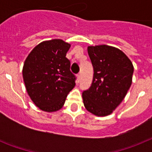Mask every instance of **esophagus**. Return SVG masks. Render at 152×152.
Returning a JSON list of instances; mask_svg holds the SVG:
<instances>
[{
  "label": "esophagus",
  "instance_id": "1",
  "mask_svg": "<svg viewBox=\"0 0 152 152\" xmlns=\"http://www.w3.org/2000/svg\"><path fill=\"white\" fill-rule=\"evenodd\" d=\"M80 78H81V75L80 74H78V75H77V82H80Z\"/></svg>",
  "mask_w": 152,
  "mask_h": 152
}]
</instances>
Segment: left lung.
Masks as SVG:
<instances>
[{"mask_svg":"<svg viewBox=\"0 0 152 152\" xmlns=\"http://www.w3.org/2000/svg\"><path fill=\"white\" fill-rule=\"evenodd\" d=\"M88 52L94 76L90 88L83 91V105L90 113L105 117L113 113L125 97L134 69L129 58L113 46H88Z\"/></svg>","mask_w":152,"mask_h":152,"instance_id":"8db88e82","label":"left lung"}]
</instances>
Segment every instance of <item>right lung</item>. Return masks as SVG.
Returning a JSON list of instances; mask_svg holds the SVG:
<instances>
[{
  "label": "right lung",
  "instance_id": "1",
  "mask_svg": "<svg viewBox=\"0 0 152 152\" xmlns=\"http://www.w3.org/2000/svg\"><path fill=\"white\" fill-rule=\"evenodd\" d=\"M70 46L61 39L44 41L25 60V87L31 99L42 110H59L76 85V76L70 71V61L65 57Z\"/></svg>",
  "mask_w": 152,
  "mask_h": 152
}]
</instances>
